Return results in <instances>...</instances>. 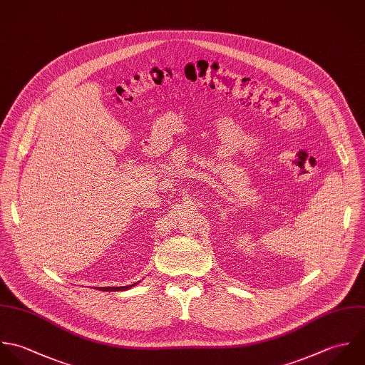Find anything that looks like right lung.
<instances>
[{
  "label": "right lung",
  "instance_id": "1",
  "mask_svg": "<svg viewBox=\"0 0 365 365\" xmlns=\"http://www.w3.org/2000/svg\"><path fill=\"white\" fill-rule=\"evenodd\" d=\"M137 284H133V285H130V287H110V288H98L100 291H125V289H128V288H133V287H135Z\"/></svg>",
  "mask_w": 365,
  "mask_h": 365
}]
</instances>
